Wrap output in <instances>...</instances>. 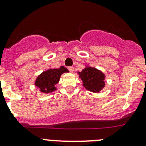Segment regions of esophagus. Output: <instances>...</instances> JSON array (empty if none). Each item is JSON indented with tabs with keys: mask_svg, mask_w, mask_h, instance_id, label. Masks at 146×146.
I'll use <instances>...</instances> for the list:
<instances>
[{
	"mask_svg": "<svg viewBox=\"0 0 146 146\" xmlns=\"http://www.w3.org/2000/svg\"><path fill=\"white\" fill-rule=\"evenodd\" d=\"M68 69H69V71L70 72H74V67H73V66H69V67H68Z\"/></svg>",
	"mask_w": 146,
	"mask_h": 146,
	"instance_id": "34e87169",
	"label": "esophagus"
}]
</instances>
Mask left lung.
<instances>
[{
  "mask_svg": "<svg viewBox=\"0 0 146 146\" xmlns=\"http://www.w3.org/2000/svg\"><path fill=\"white\" fill-rule=\"evenodd\" d=\"M78 74L83 86L91 92L99 93L105 86V75L96 68L87 66L82 72H78Z\"/></svg>",
  "mask_w": 146,
  "mask_h": 146,
  "instance_id": "obj_1",
  "label": "left lung"
}]
</instances>
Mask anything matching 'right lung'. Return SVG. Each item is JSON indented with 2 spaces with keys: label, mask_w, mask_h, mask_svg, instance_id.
I'll list each match as a JSON object with an SVG mask.
<instances>
[{
  "label": "right lung",
  "mask_w": 146,
  "mask_h": 146,
  "mask_svg": "<svg viewBox=\"0 0 146 146\" xmlns=\"http://www.w3.org/2000/svg\"><path fill=\"white\" fill-rule=\"evenodd\" d=\"M65 72H69V71L64 66H60L59 69H48L38 76L35 81V86L44 94L53 92L56 90L55 86L60 80L61 74Z\"/></svg>",
  "instance_id": "1"
}]
</instances>
